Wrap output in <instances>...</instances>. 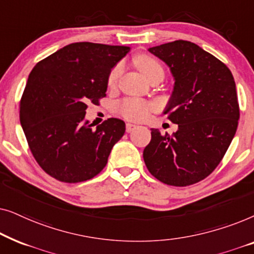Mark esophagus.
Instances as JSON below:
<instances>
[{
	"mask_svg": "<svg viewBox=\"0 0 254 254\" xmlns=\"http://www.w3.org/2000/svg\"><path fill=\"white\" fill-rule=\"evenodd\" d=\"M137 128V126L136 125H134V124H127L126 125V130H127V133H130V131H133V130H135Z\"/></svg>",
	"mask_w": 254,
	"mask_h": 254,
	"instance_id": "1",
	"label": "esophagus"
}]
</instances>
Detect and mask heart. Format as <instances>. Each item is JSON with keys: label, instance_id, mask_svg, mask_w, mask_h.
<instances>
[{"label": "heart", "instance_id": "1", "mask_svg": "<svg viewBox=\"0 0 254 254\" xmlns=\"http://www.w3.org/2000/svg\"><path fill=\"white\" fill-rule=\"evenodd\" d=\"M135 64L140 69L142 74L147 77L149 81L154 77H164V68L161 62L157 59L149 54H140L135 59ZM124 65L121 62L117 64L111 69L107 76V86L114 88L119 81L121 74H123ZM154 109V105L144 100L140 99H125L123 103H120L119 110L120 113L128 120L141 121L148 118L151 110Z\"/></svg>", "mask_w": 254, "mask_h": 254}]
</instances>
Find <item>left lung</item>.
<instances>
[{
	"mask_svg": "<svg viewBox=\"0 0 254 254\" xmlns=\"http://www.w3.org/2000/svg\"><path fill=\"white\" fill-rule=\"evenodd\" d=\"M149 52L164 61L175 77L164 114L178 130L170 136L152 128L144 163L159 182L193 185L216 169L237 130L234 76L223 62L190 41L176 40Z\"/></svg>",
	"mask_w": 254,
	"mask_h": 254,
	"instance_id": "1",
	"label": "left lung"
}]
</instances>
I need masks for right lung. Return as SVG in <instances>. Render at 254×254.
I'll use <instances>...</instances> for the list:
<instances>
[{"label": "right lung", "mask_w": 254, "mask_h": 254, "mask_svg": "<svg viewBox=\"0 0 254 254\" xmlns=\"http://www.w3.org/2000/svg\"><path fill=\"white\" fill-rule=\"evenodd\" d=\"M128 46L67 45L38 62L19 104V119L34 159L47 175L81 183L105 168L126 125L110 118L97 126L85 120L88 103L106 97L107 76Z\"/></svg>", "instance_id": "add662e5"}]
</instances>
